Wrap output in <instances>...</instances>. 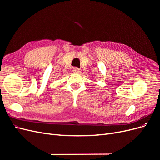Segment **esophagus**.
<instances>
[{
    "label": "esophagus",
    "mask_w": 160,
    "mask_h": 160,
    "mask_svg": "<svg viewBox=\"0 0 160 160\" xmlns=\"http://www.w3.org/2000/svg\"><path fill=\"white\" fill-rule=\"evenodd\" d=\"M72 72H73L74 73H79L81 71L79 68H77V67H74V68L72 69Z\"/></svg>",
    "instance_id": "1"
}]
</instances>
